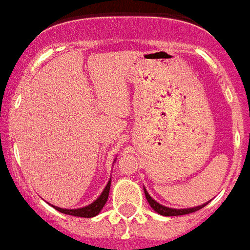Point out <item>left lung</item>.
<instances>
[{
    "label": "left lung",
    "instance_id": "1",
    "mask_svg": "<svg viewBox=\"0 0 250 250\" xmlns=\"http://www.w3.org/2000/svg\"><path fill=\"white\" fill-rule=\"evenodd\" d=\"M145 195H146V199L147 201L149 203L151 208H152L153 210L159 213L161 215H165V217H173V215H183V214H189V213H193V211H197L200 210L201 208H204L208 203L203 205H199V207H195V208H187V209H173V208H167V207H164V205L159 204L157 201H155L152 197L149 196L148 192L146 191L145 188Z\"/></svg>",
    "mask_w": 250,
    "mask_h": 250
}]
</instances>
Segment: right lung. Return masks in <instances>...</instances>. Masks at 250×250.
<instances>
[{"instance_id":"add662e5","label":"right lung","mask_w":250,"mask_h":250,"mask_svg":"<svg viewBox=\"0 0 250 250\" xmlns=\"http://www.w3.org/2000/svg\"><path fill=\"white\" fill-rule=\"evenodd\" d=\"M109 188H111V179H109L107 186H105V188L103 189V192L101 193V196L98 197L95 201H93L91 204L87 205V207L79 208V209H63V208H58V207H54V208H55L58 211L64 213V214L75 215V217H83V218H91V217H95L97 214H99V211L103 209L104 204L107 203Z\"/></svg>"}]
</instances>
